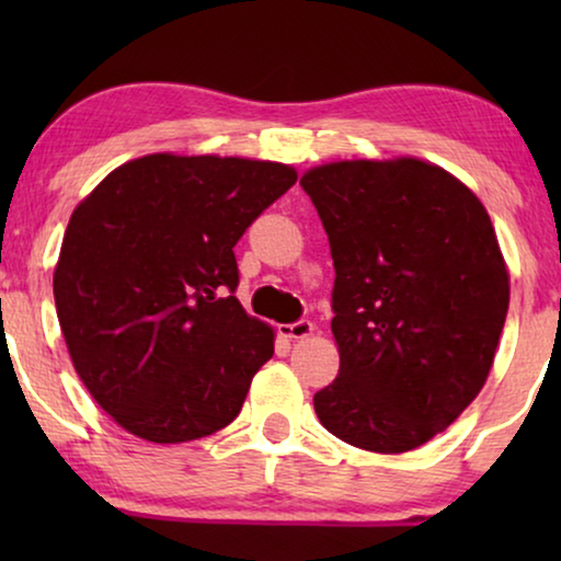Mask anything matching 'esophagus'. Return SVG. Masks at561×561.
<instances>
[{"instance_id": "esophagus-1", "label": "esophagus", "mask_w": 561, "mask_h": 561, "mask_svg": "<svg viewBox=\"0 0 561 561\" xmlns=\"http://www.w3.org/2000/svg\"><path fill=\"white\" fill-rule=\"evenodd\" d=\"M278 332L280 336H288V340H304V336L313 334V324L309 319H298L294 324H280Z\"/></svg>"}]
</instances>
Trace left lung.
Returning <instances> with one entry per match:
<instances>
[{
    "instance_id": "left-lung-1",
    "label": "left lung",
    "mask_w": 561,
    "mask_h": 561,
    "mask_svg": "<svg viewBox=\"0 0 561 561\" xmlns=\"http://www.w3.org/2000/svg\"><path fill=\"white\" fill-rule=\"evenodd\" d=\"M301 186L334 260L340 375L313 396L327 432L401 455L474 401L508 313V271L485 206L413 158L313 168Z\"/></svg>"
}]
</instances>
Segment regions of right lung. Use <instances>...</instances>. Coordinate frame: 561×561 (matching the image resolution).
I'll return each mask as SVG.
<instances>
[{"label":"right lung","instance_id":"obj_1","mask_svg":"<svg viewBox=\"0 0 561 561\" xmlns=\"http://www.w3.org/2000/svg\"><path fill=\"white\" fill-rule=\"evenodd\" d=\"M296 183L267 160L145 156L76 206L53 296L73 367L129 434L156 444L232 424L273 329L244 313L234 244Z\"/></svg>","mask_w":561,"mask_h":561}]
</instances>
